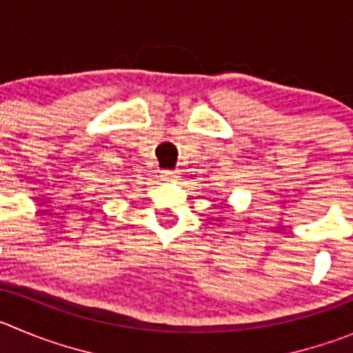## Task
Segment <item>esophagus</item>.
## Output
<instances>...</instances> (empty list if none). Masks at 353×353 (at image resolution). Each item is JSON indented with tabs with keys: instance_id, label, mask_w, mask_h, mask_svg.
I'll use <instances>...</instances> for the list:
<instances>
[{
	"instance_id": "obj_1",
	"label": "esophagus",
	"mask_w": 353,
	"mask_h": 353,
	"mask_svg": "<svg viewBox=\"0 0 353 353\" xmlns=\"http://www.w3.org/2000/svg\"><path fill=\"white\" fill-rule=\"evenodd\" d=\"M177 176H179V172H177V170H170V169L161 170V177H163V181H174Z\"/></svg>"
}]
</instances>
